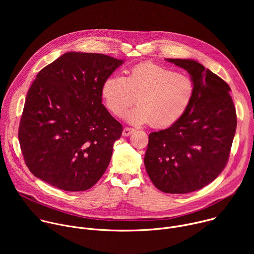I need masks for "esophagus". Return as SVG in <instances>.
Returning <instances> with one entry per match:
<instances>
[{
    "label": "esophagus",
    "instance_id": "obj_1",
    "mask_svg": "<svg viewBox=\"0 0 254 254\" xmlns=\"http://www.w3.org/2000/svg\"><path fill=\"white\" fill-rule=\"evenodd\" d=\"M132 131H133V128L126 127L124 128V130H123V135H124V136H128V135H130V134L132 133Z\"/></svg>",
    "mask_w": 254,
    "mask_h": 254
}]
</instances>
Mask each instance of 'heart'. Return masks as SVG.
Instances as JSON below:
<instances>
[{"mask_svg":"<svg viewBox=\"0 0 254 254\" xmlns=\"http://www.w3.org/2000/svg\"><path fill=\"white\" fill-rule=\"evenodd\" d=\"M101 95L114 116L120 117L136 100L137 105L125 115L127 122L167 128L188 112L195 96V84L188 75L144 62L132 67L127 77L112 75L106 78Z\"/></svg>","mask_w":254,"mask_h":254,"instance_id":"1","label":"heart"}]
</instances>
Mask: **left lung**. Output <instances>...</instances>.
Listing matches in <instances>:
<instances>
[{"label": "left lung", "mask_w": 254, "mask_h": 254, "mask_svg": "<svg viewBox=\"0 0 254 254\" xmlns=\"http://www.w3.org/2000/svg\"><path fill=\"white\" fill-rule=\"evenodd\" d=\"M187 70L193 102L174 126L149 135L144 167L162 192L186 194L210 184L225 168L237 120L229 85L192 59H166Z\"/></svg>", "instance_id": "1"}]
</instances>
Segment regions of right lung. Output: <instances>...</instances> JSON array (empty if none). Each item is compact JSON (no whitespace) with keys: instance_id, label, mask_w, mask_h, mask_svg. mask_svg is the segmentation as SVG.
Here are the masks:
<instances>
[{"instance_id":"add662e5","label":"right lung","mask_w":254,"mask_h":254,"mask_svg":"<svg viewBox=\"0 0 254 254\" xmlns=\"http://www.w3.org/2000/svg\"><path fill=\"white\" fill-rule=\"evenodd\" d=\"M123 63L104 54L67 52L37 74L18 134L35 177L69 192L97 183L123 132L101 103V87Z\"/></svg>"}]
</instances>
